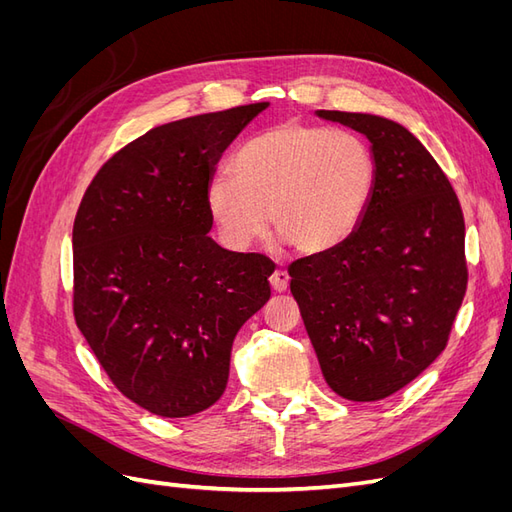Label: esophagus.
<instances>
[{"mask_svg": "<svg viewBox=\"0 0 512 512\" xmlns=\"http://www.w3.org/2000/svg\"><path fill=\"white\" fill-rule=\"evenodd\" d=\"M269 284L275 292H286L288 284H290V275L284 269H277L271 277H269Z\"/></svg>", "mask_w": 512, "mask_h": 512, "instance_id": "esophagus-1", "label": "esophagus"}]
</instances>
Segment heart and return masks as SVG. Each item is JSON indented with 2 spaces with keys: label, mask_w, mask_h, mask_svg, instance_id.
Masks as SVG:
<instances>
[{
  "label": "heart",
  "mask_w": 512,
  "mask_h": 512,
  "mask_svg": "<svg viewBox=\"0 0 512 512\" xmlns=\"http://www.w3.org/2000/svg\"><path fill=\"white\" fill-rule=\"evenodd\" d=\"M230 177H215L207 190L209 213L228 247L247 250L271 222L292 250L316 256L335 250L361 224L376 188V160L359 134L282 121L232 156Z\"/></svg>",
  "instance_id": "1"
}]
</instances>
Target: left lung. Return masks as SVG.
<instances>
[{
	"instance_id": "obj_1",
	"label": "left lung",
	"mask_w": 512,
	"mask_h": 512,
	"mask_svg": "<svg viewBox=\"0 0 512 512\" xmlns=\"http://www.w3.org/2000/svg\"><path fill=\"white\" fill-rule=\"evenodd\" d=\"M369 138L376 188L361 224L288 267L322 376L350 401L404 389L446 348L468 288L466 222L418 138L378 115L318 111Z\"/></svg>"
}]
</instances>
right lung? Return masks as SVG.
I'll return each instance as SVG.
<instances>
[{
  "instance_id": "add662e5",
  "label": "right lung",
  "mask_w": 512,
  "mask_h": 512,
  "mask_svg": "<svg viewBox=\"0 0 512 512\" xmlns=\"http://www.w3.org/2000/svg\"><path fill=\"white\" fill-rule=\"evenodd\" d=\"M267 106L151 128L102 164L76 211V327L117 391L151 414L211 408L239 329L271 297V258L207 235L215 164Z\"/></svg>"
}]
</instances>
